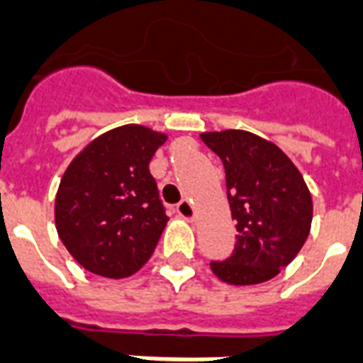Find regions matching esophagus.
Returning <instances> with one entry per match:
<instances>
[{"label": "esophagus", "instance_id": "obj_1", "mask_svg": "<svg viewBox=\"0 0 363 363\" xmlns=\"http://www.w3.org/2000/svg\"><path fill=\"white\" fill-rule=\"evenodd\" d=\"M177 213L181 215L182 218H186V220H194L196 217V207L190 200H182L179 206H177Z\"/></svg>", "mask_w": 363, "mask_h": 363}]
</instances>
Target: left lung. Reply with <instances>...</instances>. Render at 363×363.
<instances>
[{
  "label": "left lung",
  "mask_w": 363,
  "mask_h": 363,
  "mask_svg": "<svg viewBox=\"0 0 363 363\" xmlns=\"http://www.w3.org/2000/svg\"><path fill=\"white\" fill-rule=\"evenodd\" d=\"M201 140L223 160L238 230L232 257L211 270L230 286L272 280L311 234V190L286 152L255 133L209 131Z\"/></svg>",
  "instance_id": "obj_1"
}]
</instances>
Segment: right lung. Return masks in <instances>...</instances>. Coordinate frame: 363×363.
<instances>
[{
    "instance_id": "right-lung-1",
    "label": "right lung",
    "mask_w": 363,
    "mask_h": 363,
    "mask_svg": "<svg viewBox=\"0 0 363 363\" xmlns=\"http://www.w3.org/2000/svg\"><path fill=\"white\" fill-rule=\"evenodd\" d=\"M167 140L150 127H116L91 140L66 167L55 225L85 270L121 280L145 267L169 217L148 165Z\"/></svg>"
}]
</instances>
